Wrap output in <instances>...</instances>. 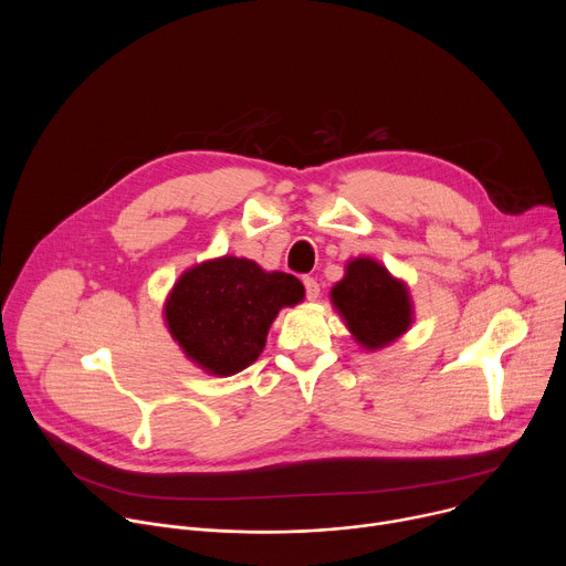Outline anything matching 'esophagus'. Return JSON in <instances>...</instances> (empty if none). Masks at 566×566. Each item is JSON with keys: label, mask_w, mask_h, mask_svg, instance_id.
<instances>
[{"label": "esophagus", "mask_w": 566, "mask_h": 566, "mask_svg": "<svg viewBox=\"0 0 566 566\" xmlns=\"http://www.w3.org/2000/svg\"><path fill=\"white\" fill-rule=\"evenodd\" d=\"M304 291H306L308 302H315L319 297V284L313 277H304Z\"/></svg>", "instance_id": "obj_1"}]
</instances>
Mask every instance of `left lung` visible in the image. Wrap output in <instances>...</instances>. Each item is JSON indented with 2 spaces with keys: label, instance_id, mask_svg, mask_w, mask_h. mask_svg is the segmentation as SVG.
<instances>
[{
  "label": "left lung",
  "instance_id": "1",
  "mask_svg": "<svg viewBox=\"0 0 566 566\" xmlns=\"http://www.w3.org/2000/svg\"><path fill=\"white\" fill-rule=\"evenodd\" d=\"M329 297L365 352H378L396 343L415 322V302L408 284L374 258L349 260L345 277L334 284Z\"/></svg>",
  "mask_w": 566,
  "mask_h": 566
}]
</instances>
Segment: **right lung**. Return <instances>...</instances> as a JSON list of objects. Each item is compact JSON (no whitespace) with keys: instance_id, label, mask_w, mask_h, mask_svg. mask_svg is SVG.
<instances>
[{"instance_id":"obj_1","label":"right lung","mask_w":566,"mask_h":566,"mask_svg":"<svg viewBox=\"0 0 566 566\" xmlns=\"http://www.w3.org/2000/svg\"><path fill=\"white\" fill-rule=\"evenodd\" d=\"M302 300L297 277L223 255L181 273L164 319L190 363L210 376H232L260 358L277 313Z\"/></svg>"}]
</instances>
